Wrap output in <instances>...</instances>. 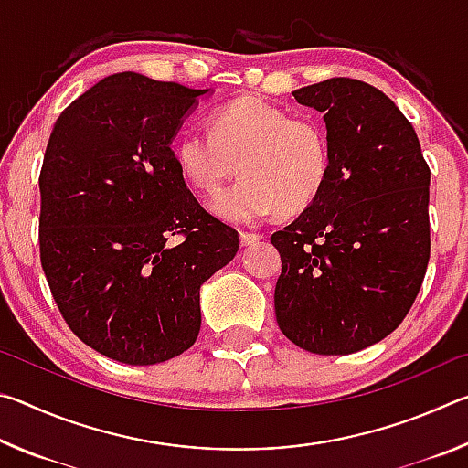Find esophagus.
Listing matches in <instances>:
<instances>
[{"instance_id": "esophagus-1", "label": "esophagus", "mask_w": 468, "mask_h": 468, "mask_svg": "<svg viewBox=\"0 0 468 468\" xmlns=\"http://www.w3.org/2000/svg\"><path fill=\"white\" fill-rule=\"evenodd\" d=\"M239 239H241V245H245V248H248V245L258 243L260 239H262V237H260L258 233H248V231H243V233L239 235Z\"/></svg>"}]
</instances>
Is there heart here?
Masks as SVG:
<instances>
[{"label":"heart","mask_w":468,"mask_h":468,"mask_svg":"<svg viewBox=\"0 0 468 468\" xmlns=\"http://www.w3.org/2000/svg\"><path fill=\"white\" fill-rule=\"evenodd\" d=\"M179 176L200 196H212L235 171L241 181L210 208L229 223H258L272 212L310 206L330 176V144L314 117H291L260 97H239L215 109L208 133L189 130L173 144Z\"/></svg>","instance_id":"b5f03b06"}]
</instances>
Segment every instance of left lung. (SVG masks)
I'll return each mask as SVG.
<instances>
[{"instance_id":"1","label":"left lung","mask_w":468,"mask_h":468,"mask_svg":"<svg viewBox=\"0 0 468 468\" xmlns=\"http://www.w3.org/2000/svg\"><path fill=\"white\" fill-rule=\"evenodd\" d=\"M324 113L330 176L271 241L282 272V335L315 355H348L400 326L430 262V167L413 125L371 84L330 78L292 92Z\"/></svg>"}]
</instances>
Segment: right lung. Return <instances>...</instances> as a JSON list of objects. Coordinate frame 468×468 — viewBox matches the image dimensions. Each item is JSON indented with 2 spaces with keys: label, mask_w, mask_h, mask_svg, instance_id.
Segmentation results:
<instances>
[{
  "label": "right lung",
  "mask_w": 468,
  "mask_h": 468,
  "mask_svg": "<svg viewBox=\"0 0 468 468\" xmlns=\"http://www.w3.org/2000/svg\"><path fill=\"white\" fill-rule=\"evenodd\" d=\"M206 92L107 76L61 111L45 150L38 245L51 295L84 345L128 366L196 343L200 287L239 250L235 229L189 192L171 150Z\"/></svg>",
  "instance_id": "add662e5"
}]
</instances>
